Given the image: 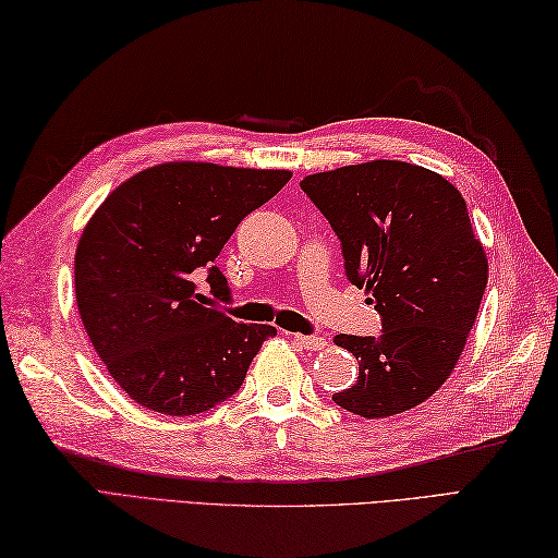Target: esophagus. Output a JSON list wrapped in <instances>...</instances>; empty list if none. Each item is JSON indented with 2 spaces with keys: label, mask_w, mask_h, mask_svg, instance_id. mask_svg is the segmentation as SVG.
Returning <instances> with one entry per match:
<instances>
[{
  "label": "esophagus",
  "mask_w": 558,
  "mask_h": 558,
  "mask_svg": "<svg viewBox=\"0 0 558 558\" xmlns=\"http://www.w3.org/2000/svg\"><path fill=\"white\" fill-rule=\"evenodd\" d=\"M292 338L304 350H324L326 348V338H322V336H302V333H298Z\"/></svg>",
  "instance_id": "esophagus-1"
}]
</instances>
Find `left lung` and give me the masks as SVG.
Returning <instances> with one entry per match:
<instances>
[{
	"label": "left lung",
	"instance_id": "8db88e82",
	"mask_svg": "<svg viewBox=\"0 0 558 558\" xmlns=\"http://www.w3.org/2000/svg\"><path fill=\"white\" fill-rule=\"evenodd\" d=\"M302 189L338 234L348 278L384 318L378 338L336 336L360 360V378L333 400L366 420L417 408L453 374L487 288L465 198L402 160L306 174Z\"/></svg>",
	"mask_w": 558,
	"mask_h": 558
}]
</instances>
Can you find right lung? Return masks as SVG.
<instances>
[{"mask_svg": "<svg viewBox=\"0 0 558 558\" xmlns=\"http://www.w3.org/2000/svg\"><path fill=\"white\" fill-rule=\"evenodd\" d=\"M290 170L172 160L108 194L74 258L83 328L124 393L153 412L189 417L240 390L278 330L236 324L198 302L196 270L225 298L213 260L244 216L290 182Z\"/></svg>", "mask_w": 558, "mask_h": 558, "instance_id": "add662e5", "label": "right lung"}]
</instances>
